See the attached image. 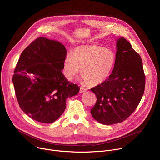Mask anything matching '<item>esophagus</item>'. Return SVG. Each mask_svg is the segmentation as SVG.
<instances>
[{
    "label": "esophagus",
    "instance_id": "obj_1",
    "mask_svg": "<svg viewBox=\"0 0 160 160\" xmlns=\"http://www.w3.org/2000/svg\"><path fill=\"white\" fill-rule=\"evenodd\" d=\"M86 91H87V89L86 88H82V87L80 88V93H84V92Z\"/></svg>",
    "mask_w": 160,
    "mask_h": 160
}]
</instances>
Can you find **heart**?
Listing matches in <instances>:
<instances>
[{
	"label": "heart",
	"mask_w": 160,
	"mask_h": 160,
	"mask_svg": "<svg viewBox=\"0 0 160 160\" xmlns=\"http://www.w3.org/2000/svg\"><path fill=\"white\" fill-rule=\"evenodd\" d=\"M116 62L112 49L95 45H82L75 48L64 62L67 77L73 78L80 69V75L89 86L103 83L111 74Z\"/></svg>",
	"instance_id": "1"
}]
</instances>
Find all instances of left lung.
Segmentation results:
<instances>
[{
  "label": "left lung",
  "instance_id": "8db88e82",
  "mask_svg": "<svg viewBox=\"0 0 160 160\" xmlns=\"http://www.w3.org/2000/svg\"><path fill=\"white\" fill-rule=\"evenodd\" d=\"M117 41L112 73L103 83L91 89L97 96L91 113L98 122L106 125L127 119L139 104L145 87L141 56L124 38Z\"/></svg>",
  "mask_w": 160,
  "mask_h": 160
}]
</instances>
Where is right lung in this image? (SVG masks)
<instances>
[{"instance_id":"obj_1","label":"right lung","mask_w":160,"mask_h":160,"mask_svg":"<svg viewBox=\"0 0 160 160\" xmlns=\"http://www.w3.org/2000/svg\"><path fill=\"white\" fill-rule=\"evenodd\" d=\"M66 54L60 42L42 37L21 53L12 80L21 109L32 119L54 122L65 110L67 98L78 93L80 88L62 72Z\"/></svg>"}]
</instances>
